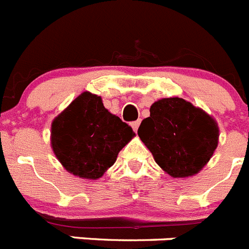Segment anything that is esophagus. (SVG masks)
<instances>
[{
  "instance_id": "obj_1",
  "label": "esophagus",
  "mask_w": 249,
  "mask_h": 249,
  "mask_svg": "<svg viewBox=\"0 0 249 249\" xmlns=\"http://www.w3.org/2000/svg\"><path fill=\"white\" fill-rule=\"evenodd\" d=\"M140 123H141V120H136V122H133L131 123V126H133V129H134V131H138V129H139V125H140Z\"/></svg>"
}]
</instances>
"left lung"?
Masks as SVG:
<instances>
[{
	"label": "left lung",
	"mask_w": 249,
	"mask_h": 249,
	"mask_svg": "<svg viewBox=\"0 0 249 249\" xmlns=\"http://www.w3.org/2000/svg\"><path fill=\"white\" fill-rule=\"evenodd\" d=\"M138 134L156 163L172 178L197 174L218 144L216 122L182 98H165L154 103Z\"/></svg>",
	"instance_id": "8db88e82"
}]
</instances>
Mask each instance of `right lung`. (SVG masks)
<instances>
[{
  "label": "right lung",
  "mask_w": 249,
  "mask_h": 249,
  "mask_svg": "<svg viewBox=\"0 0 249 249\" xmlns=\"http://www.w3.org/2000/svg\"><path fill=\"white\" fill-rule=\"evenodd\" d=\"M133 136L131 126L109 113L102 98L86 91L53 120L51 142L67 171L95 180L115 162Z\"/></svg>",
  "instance_id": "right-lung-1"
}]
</instances>
